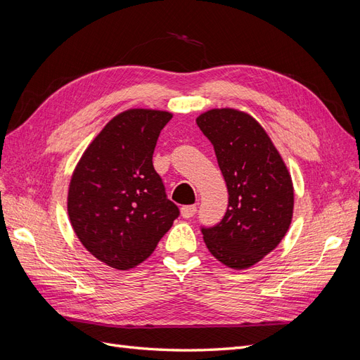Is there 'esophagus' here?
Listing matches in <instances>:
<instances>
[{"label": "esophagus", "mask_w": 360, "mask_h": 360, "mask_svg": "<svg viewBox=\"0 0 360 360\" xmlns=\"http://www.w3.org/2000/svg\"><path fill=\"white\" fill-rule=\"evenodd\" d=\"M197 211V207L194 205H187L181 207V215L182 218H191Z\"/></svg>", "instance_id": "esophagus-1"}]
</instances>
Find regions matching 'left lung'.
<instances>
[{"instance_id": "1", "label": "left lung", "mask_w": 360, "mask_h": 360, "mask_svg": "<svg viewBox=\"0 0 360 360\" xmlns=\"http://www.w3.org/2000/svg\"><path fill=\"white\" fill-rule=\"evenodd\" d=\"M195 122L214 145L229 191L224 218L202 229L205 243L229 268H251L278 247L292 223V176L271 137L251 115L211 109Z\"/></svg>"}]
</instances>
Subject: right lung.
<instances>
[{"mask_svg":"<svg viewBox=\"0 0 360 360\" xmlns=\"http://www.w3.org/2000/svg\"><path fill=\"white\" fill-rule=\"evenodd\" d=\"M170 120L165 110L121 112L73 172L67 197L72 227L92 256L113 269L146 260L179 215L153 166L160 131Z\"/></svg>","mask_w":360,"mask_h":360,"instance_id":"add662e5","label":"right lung"}]
</instances>
